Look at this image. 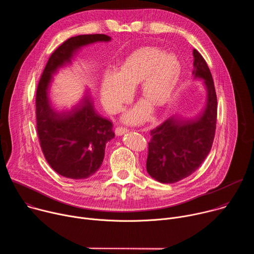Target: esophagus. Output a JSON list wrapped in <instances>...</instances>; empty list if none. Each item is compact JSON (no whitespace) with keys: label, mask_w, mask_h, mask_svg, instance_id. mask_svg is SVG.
<instances>
[{"label":"esophagus","mask_w":254,"mask_h":254,"mask_svg":"<svg viewBox=\"0 0 254 254\" xmlns=\"http://www.w3.org/2000/svg\"><path fill=\"white\" fill-rule=\"evenodd\" d=\"M127 132H128V129L126 128V127H117V128H116V134H117L118 136L123 135V134H125V133H127Z\"/></svg>","instance_id":"1"}]
</instances>
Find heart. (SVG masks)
<instances>
[{"mask_svg":"<svg viewBox=\"0 0 254 254\" xmlns=\"http://www.w3.org/2000/svg\"><path fill=\"white\" fill-rule=\"evenodd\" d=\"M181 76V63L173 54L156 47H143L130 54L120 70L108 68L103 74L100 95L110 113L120 112L130 101L134 86L140 82V94L144 100L127 111L123 117L129 125L149 120L153 106L168 104L176 91Z\"/></svg>","mask_w":254,"mask_h":254,"instance_id":"heart-1","label":"heart"}]
</instances>
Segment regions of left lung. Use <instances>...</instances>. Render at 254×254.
<instances>
[{"label":"left lung","instance_id":"obj_1","mask_svg":"<svg viewBox=\"0 0 254 254\" xmlns=\"http://www.w3.org/2000/svg\"><path fill=\"white\" fill-rule=\"evenodd\" d=\"M193 56L192 75L202 81L206 103L195 118L173 116L151 130L147 171L160 183H176L193 174L212 148L217 120L214 82L206 61L196 49Z\"/></svg>","mask_w":254,"mask_h":254}]
</instances>
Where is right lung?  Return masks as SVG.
Instances as JSON below:
<instances>
[{
    "label": "right lung",
    "mask_w": 254,
    "mask_h": 254,
    "mask_svg": "<svg viewBox=\"0 0 254 254\" xmlns=\"http://www.w3.org/2000/svg\"><path fill=\"white\" fill-rule=\"evenodd\" d=\"M111 41L110 36L103 34L69 38L51 54L38 83L36 120L40 146L51 168L65 178L82 180L95 174L115 132L113 124L97 115L89 95L71 108H55L48 95L50 82L57 70L69 64L83 47Z\"/></svg>",
    "instance_id": "right-lung-1"
}]
</instances>
